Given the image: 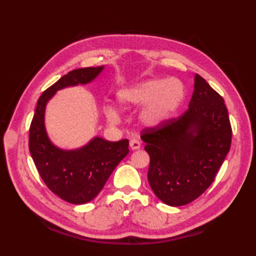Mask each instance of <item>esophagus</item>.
Masks as SVG:
<instances>
[{"mask_svg":"<svg viewBox=\"0 0 256 256\" xmlns=\"http://www.w3.org/2000/svg\"><path fill=\"white\" fill-rule=\"evenodd\" d=\"M130 148H131V150H138L140 148V143L138 140H130Z\"/></svg>","mask_w":256,"mask_h":256,"instance_id":"1","label":"esophagus"}]
</instances>
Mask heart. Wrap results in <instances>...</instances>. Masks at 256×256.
<instances>
[{
  "instance_id": "b5f03b06",
  "label": "heart",
  "mask_w": 256,
  "mask_h": 256,
  "mask_svg": "<svg viewBox=\"0 0 256 256\" xmlns=\"http://www.w3.org/2000/svg\"><path fill=\"white\" fill-rule=\"evenodd\" d=\"M184 99V88L180 80L150 79L118 92V102L122 110L146 106L140 120L148 128H157L166 123L177 112ZM106 116L108 122L120 121L116 108L108 106Z\"/></svg>"
}]
</instances>
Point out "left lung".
<instances>
[{
  "instance_id": "obj_1",
  "label": "left lung",
  "mask_w": 256,
  "mask_h": 256,
  "mask_svg": "<svg viewBox=\"0 0 256 256\" xmlns=\"http://www.w3.org/2000/svg\"><path fill=\"white\" fill-rule=\"evenodd\" d=\"M188 110L140 135L150 155L148 179L162 202H192L214 182L229 153L232 130L224 100L199 74Z\"/></svg>"
}]
</instances>
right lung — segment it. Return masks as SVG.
Instances as JSON below:
<instances>
[{"label":"right lung","instance_id":"1","mask_svg":"<svg viewBox=\"0 0 256 256\" xmlns=\"http://www.w3.org/2000/svg\"><path fill=\"white\" fill-rule=\"evenodd\" d=\"M104 66L72 70L42 92L30 128V152L46 186L59 198L74 204H86L99 194L112 172L128 154V140L110 142L100 136L76 150L59 148L48 138L45 110L58 90L86 84Z\"/></svg>","mask_w":256,"mask_h":256}]
</instances>
